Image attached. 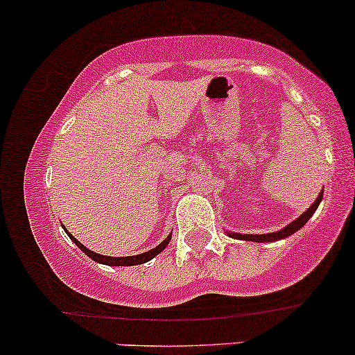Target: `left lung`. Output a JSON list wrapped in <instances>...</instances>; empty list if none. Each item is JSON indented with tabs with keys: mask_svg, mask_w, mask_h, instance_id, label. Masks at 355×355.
Wrapping results in <instances>:
<instances>
[{
	"mask_svg": "<svg viewBox=\"0 0 355 355\" xmlns=\"http://www.w3.org/2000/svg\"><path fill=\"white\" fill-rule=\"evenodd\" d=\"M322 195H324V190L320 191V195H319V197H317V200L312 203L311 209L305 210L299 218L294 220V222H292V223H288V225L285 227V229H282V230L274 232V234H263V235H242V234H229V235H230V237H234V239L252 240V242H275V240H282L285 237H288V235L295 234V232L299 230V229H302L305 223H307V220L313 215V211L317 210V207H319V203L322 200Z\"/></svg>",
	"mask_w": 355,
	"mask_h": 355,
	"instance_id": "1",
	"label": "left lung"
}]
</instances>
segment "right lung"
I'll use <instances>...</instances> for the list:
<instances>
[{
    "instance_id": "add662e5",
    "label": "right lung",
    "mask_w": 355,
    "mask_h": 355,
    "mask_svg": "<svg viewBox=\"0 0 355 355\" xmlns=\"http://www.w3.org/2000/svg\"><path fill=\"white\" fill-rule=\"evenodd\" d=\"M68 235H70V239L73 240V242H75L76 245H78V247L81 248V250H83L85 254H87V255L89 257V259L95 260V262L105 263V266H123V267H128V266H140V263L148 262V260H152L155 255L160 254V252L164 250V248H165L166 245H168L170 239H172V237L165 239L164 242L160 243V245L155 247V248H152V250L145 252V254H140V255H130V257H108V255H100V254H95V252H93V250H88V248L85 247L83 243H80L78 240H76L75 237H71V234H68Z\"/></svg>"
}]
</instances>
